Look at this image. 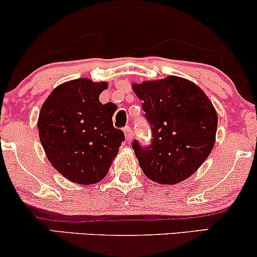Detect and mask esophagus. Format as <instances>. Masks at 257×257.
<instances>
[{
	"label": "esophagus",
	"mask_w": 257,
	"mask_h": 257,
	"mask_svg": "<svg viewBox=\"0 0 257 257\" xmlns=\"http://www.w3.org/2000/svg\"><path fill=\"white\" fill-rule=\"evenodd\" d=\"M123 132H124V134H125V140L128 141V143H131V141L133 140V138H134L131 126H125V128L123 129Z\"/></svg>",
	"instance_id": "esophagus-1"
}]
</instances>
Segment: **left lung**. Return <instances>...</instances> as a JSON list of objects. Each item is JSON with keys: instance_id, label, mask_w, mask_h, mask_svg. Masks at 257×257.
<instances>
[{"instance_id": "1", "label": "left lung", "mask_w": 257, "mask_h": 257, "mask_svg": "<svg viewBox=\"0 0 257 257\" xmlns=\"http://www.w3.org/2000/svg\"><path fill=\"white\" fill-rule=\"evenodd\" d=\"M133 90L152 129L151 145L137 140L132 145L144 174L162 185L190 178L215 144L217 113L211 101L198 85L178 76L135 83Z\"/></svg>"}]
</instances>
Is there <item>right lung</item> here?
Returning <instances> with one entry per match:
<instances>
[{"instance_id":"1","label":"right lung","mask_w":257,"mask_h":257,"mask_svg":"<svg viewBox=\"0 0 257 257\" xmlns=\"http://www.w3.org/2000/svg\"><path fill=\"white\" fill-rule=\"evenodd\" d=\"M106 88V82L88 78L65 82L40 111L38 135L47 158L75 184L91 185L104 179L124 141V133L112 123L113 104L99 101Z\"/></svg>"}]
</instances>
